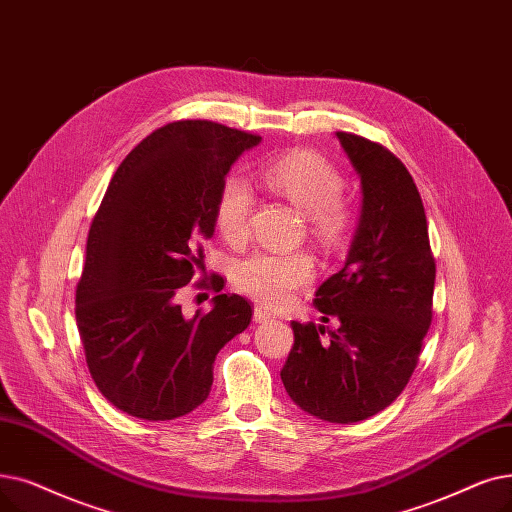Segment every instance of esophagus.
<instances>
[{
  "mask_svg": "<svg viewBox=\"0 0 512 512\" xmlns=\"http://www.w3.org/2000/svg\"><path fill=\"white\" fill-rule=\"evenodd\" d=\"M270 318H272V314H270L268 309H263L261 305H257V307H255V311H253V320H255V322H259V324H261V322H268Z\"/></svg>",
  "mask_w": 512,
  "mask_h": 512,
  "instance_id": "esophagus-1",
  "label": "esophagus"
}]
</instances>
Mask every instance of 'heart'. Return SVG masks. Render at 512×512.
I'll return each instance as SVG.
<instances>
[{
	"mask_svg": "<svg viewBox=\"0 0 512 512\" xmlns=\"http://www.w3.org/2000/svg\"><path fill=\"white\" fill-rule=\"evenodd\" d=\"M263 180L309 217L314 236L332 247L349 228V209L341 198L343 173L324 157L309 150H297L265 165ZM253 211V190L247 180L230 175L221 184L215 203V226L226 242L242 244L249 236V215ZM314 276V259L297 253L259 251L238 263L234 284L240 293L268 305L291 303L297 288Z\"/></svg>",
	"mask_w": 512,
	"mask_h": 512,
	"instance_id": "heart-1",
	"label": "heart"
}]
</instances>
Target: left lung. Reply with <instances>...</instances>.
Returning a JSON list of instances; mask_svg holds the SVG:
<instances>
[{"mask_svg":"<svg viewBox=\"0 0 512 512\" xmlns=\"http://www.w3.org/2000/svg\"><path fill=\"white\" fill-rule=\"evenodd\" d=\"M335 136L362 184L347 261L314 299L322 322L335 318L339 328L291 322L295 345L280 379L303 412L349 425L379 414L406 389L433 318L435 259L404 163L355 133Z\"/></svg>","mask_w":512,"mask_h":512,"instance_id":"8db88e82","label":"left lung"}]
</instances>
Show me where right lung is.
<instances>
[{
  "label": "right lung",
  "instance_id": "add662e5",
  "mask_svg": "<svg viewBox=\"0 0 512 512\" xmlns=\"http://www.w3.org/2000/svg\"><path fill=\"white\" fill-rule=\"evenodd\" d=\"M259 136L213 121H173L133 148L87 236L75 316L85 362L115 408L173 420L201 406L219 349L251 324V303L215 295L186 318L177 291L203 265L221 184ZM213 291L224 278H211Z\"/></svg>",
  "mask_w": 512,
  "mask_h": 512
}]
</instances>
